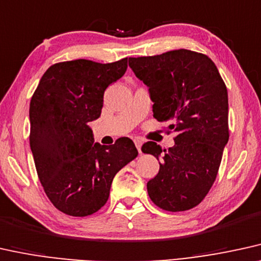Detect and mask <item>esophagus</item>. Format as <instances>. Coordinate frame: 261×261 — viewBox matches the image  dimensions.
Instances as JSON below:
<instances>
[{"label":"esophagus","instance_id":"1","mask_svg":"<svg viewBox=\"0 0 261 261\" xmlns=\"http://www.w3.org/2000/svg\"><path fill=\"white\" fill-rule=\"evenodd\" d=\"M142 143H143V142H142L141 140H135V146H136L137 150H138V153H141V147H142Z\"/></svg>","mask_w":261,"mask_h":261}]
</instances>
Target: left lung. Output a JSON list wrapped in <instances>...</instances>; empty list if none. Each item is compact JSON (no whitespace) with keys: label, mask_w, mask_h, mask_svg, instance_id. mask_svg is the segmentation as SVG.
<instances>
[{"label":"left lung","mask_w":261,"mask_h":261,"mask_svg":"<svg viewBox=\"0 0 261 261\" xmlns=\"http://www.w3.org/2000/svg\"><path fill=\"white\" fill-rule=\"evenodd\" d=\"M128 66L147 85L155 119L171 121L177 134L169 149L155 142L142 147L158 160L163 153L159 173L147 183L148 195L170 212L193 208L216 180L229 141L225 84L208 57L187 49L128 58Z\"/></svg>","instance_id":"8db88e82"}]
</instances>
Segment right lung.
I'll return each instance as SVG.
<instances>
[{
    "label": "right lung",
    "mask_w": 261,
    "mask_h": 261,
    "mask_svg": "<svg viewBox=\"0 0 261 261\" xmlns=\"http://www.w3.org/2000/svg\"><path fill=\"white\" fill-rule=\"evenodd\" d=\"M127 58L50 66L30 102V147L43 189L61 212L87 217L107 202L117 172L137 156L134 142H94L89 126L103 107L107 87L126 72Z\"/></svg>",
    "instance_id": "1"
}]
</instances>
